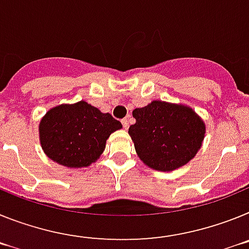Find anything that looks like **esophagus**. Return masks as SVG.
<instances>
[{"instance_id": "1", "label": "esophagus", "mask_w": 249, "mask_h": 249, "mask_svg": "<svg viewBox=\"0 0 249 249\" xmlns=\"http://www.w3.org/2000/svg\"><path fill=\"white\" fill-rule=\"evenodd\" d=\"M122 124H123V127H124V129H127V127H129V119L127 118L123 119Z\"/></svg>"}]
</instances>
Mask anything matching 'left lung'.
<instances>
[{"label":"left lung","instance_id":"obj_1","mask_svg":"<svg viewBox=\"0 0 249 249\" xmlns=\"http://www.w3.org/2000/svg\"><path fill=\"white\" fill-rule=\"evenodd\" d=\"M129 134L138 155L155 170L170 172L187 164L200 149L205 126L190 107L153 101L133 111Z\"/></svg>","mask_w":249,"mask_h":249}]
</instances>
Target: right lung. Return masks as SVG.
Instances as JSON below:
<instances>
[{"instance_id":"right-lung-1","label":"right lung","mask_w":249,"mask_h":249,"mask_svg":"<svg viewBox=\"0 0 249 249\" xmlns=\"http://www.w3.org/2000/svg\"><path fill=\"white\" fill-rule=\"evenodd\" d=\"M119 129L122 123L110 114L79 101L46 112L40 123V142L50 159L80 168L94 163L103 154L110 134Z\"/></svg>"}]
</instances>
